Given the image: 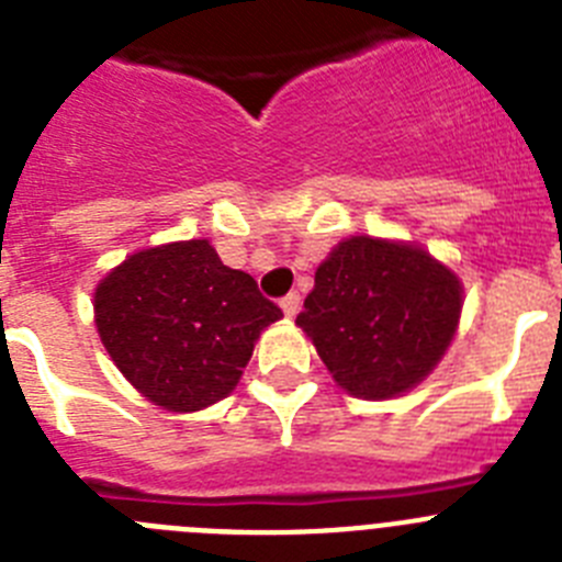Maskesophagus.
<instances>
[{
	"label": "esophagus",
	"instance_id": "34e87169",
	"mask_svg": "<svg viewBox=\"0 0 562 562\" xmlns=\"http://www.w3.org/2000/svg\"><path fill=\"white\" fill-rule=\"evenodd\" d=\"M281 310H284L286 317H295L297 310H301V295H297V292H290V295L281 297Z\"/></svg>",
	"mask_w": 562,
	"mask_h": 562
}]
</instances>
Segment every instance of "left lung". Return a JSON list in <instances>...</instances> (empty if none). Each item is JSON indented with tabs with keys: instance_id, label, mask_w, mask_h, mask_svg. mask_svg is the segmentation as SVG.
<instances>
[{
	"instance_id": "8db88e82",
	"label": "left lung",
	"mask_w": 562,
	"mask_h": 562,
	"mask_svg": "<svg viewBox=\"0 0 562 562\" xmlns=\"http://www.w3.org/2000/svg\"><path fill=\"white\" fill-rule=\"evenodd\" d=\"M459 312V278L422 247L355 236L317 267L295 324L349 394L389 400L434 371Z\"/></svg>"
}]
</instances>
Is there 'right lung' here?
<instances>
[{
	"mask_svg": "<svg viewBox=\"0 0 562 562\" xmlns=\"http://www.w3.org/2000/svg\"><path fill=\"white\" fill-rule=\"evenodd\" d=\"M284 312L205 238L128 256L95 290V324L121 374L168 411L236 389L261 329Z\"/></svg>",
	"mask_w": 562,
	"mask_h": 562,
	"instance_id": "1",
	"label": "right lung"
}]
</instances>
